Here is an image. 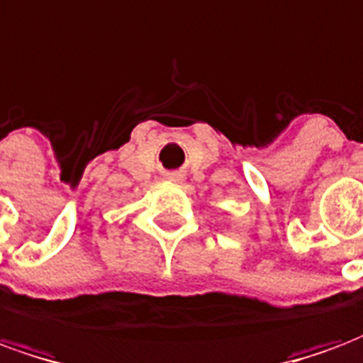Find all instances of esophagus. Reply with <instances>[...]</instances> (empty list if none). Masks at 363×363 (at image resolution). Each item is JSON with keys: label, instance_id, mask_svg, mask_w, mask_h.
Returning a JSON list of instances; mask_svg holds the SVG:
<instances>
[{"label": "esophagus", "instance_id": "esophagus-1", "mask_svg": "<svg viewBox=\"0 0 363 363\" xmlns=\"http://www.w3.org/2000/svg\"><path fill=\"white\" fill-rule=\"evenodd\" d=\"M167 179H169V181H181L182 174H179V173H167Z\"/></svg>", "mask_w": 363, "mask_h": 363}]
</instances>
